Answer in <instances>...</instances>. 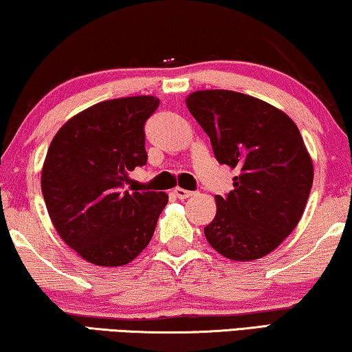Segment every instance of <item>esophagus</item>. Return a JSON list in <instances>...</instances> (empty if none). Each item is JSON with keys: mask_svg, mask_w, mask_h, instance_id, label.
I'll return each instance as SVG.
<instances>
[{"mask_svg": "<svg viewBox=\"0 0 352 352\" xmlns=\"http://www.w3.org/2000/svg\"><path fill=\"white\" fill-rule=\"evenodd\" d=\"M173 192H175V195L179 198V200H186V198L193 197V192L186 190V188H182V187H175L173 188Z\"/></svg>", "mask_w": 352, "mask_h": 352, "instance_id": "34e87169", "label": "esophagus"}]
</instances>
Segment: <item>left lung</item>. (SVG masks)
<instances>
[{"label": "left lung", "mask_w": 352, "mask_h": 352, "mask_svg": "<svg viewBox=\"0 0 352 352\" xmlns=\"http://www.w3.org/2000/svg\"><path fill=\"white\" fill-rule=\"evenodd\" d=\"M186 104L219 164L239 171L235 188L216 195L208 243L235 262L265 257L297 227L313 186V160L298 126L267 101L232 90L193 91Z\"/></svg>", "instance_id": "1"}]
</instances>
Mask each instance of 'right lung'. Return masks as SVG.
I'll return each instance as SVG.
<instances>
[{"label": "right lung", "instance_id": "1", "mask_svg": "<svg viewBox=\"0 0 352 352\" xmlns=\"http://www.w3.org/2000/svg\"><path fill=\"white\" fill-rule=\"evenodd\" d=\"M159 103L152 95L101 101L66 120L50 142L41 170L45 208L85 262L122 267L154 235L166 193L122 187L146 165L144 124Z\"/></svg>", "mask_w": 352, "mask_h": 352}]
</instances>
